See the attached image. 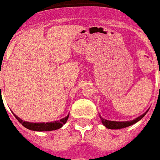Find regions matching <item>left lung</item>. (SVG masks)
I'll use <instances>...</instances> for the list:
<instances>
[{
  "mask_svg": "<svg viewBox=\"0 0 160 160\" xmlns=\"http://www.w3.org/2000/svg\"><path fill=\"white\" fill-rule=\"evenodd\" d=\"M148 112L147 110L146 112H144V114H141L140 116L137 117L134 119H132V120H128V121H112V120H108V119H105L104 118L100 115V118L101 119V122L102 124H104V126H105L107 129H123V128H126V127H129L132 124H135L138 121H139L140 119L143 118V117L146 114V113Z\"/></svg>",
  "mask_w": 160,
  "mask_h": 160,
  "instance_id": "1",
  "label": "left lung"
}]
</instances>
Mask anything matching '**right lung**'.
Listing matches in <instances>:
<instances>
[{
	"label": "right lung",
	"mask_w": 160,
	"mask_h": 160,
	"mask_svg": "<svg viewBox=\"0 0 160 160\" xmlns=\"http://www.w3.org/2000/svg\"><path fill=\"white\" fill-rule=\"evenodd\" d=\"M13 114L14 116L17 119V120L24 127H26V129L33 130V131H51V130H55V129H60L66 123L68 118H69V114H67V116H65V118H63V119H60V120H56V121L47 122V123H45V122H42V123H33V122L24 121V120L20 119L14 113Z\"/></svg>",
	"instance_id": "1"
}]
</instances>
